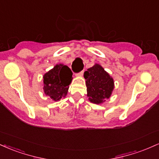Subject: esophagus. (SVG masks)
<instances>
[{"mask_svg": "<svg viewBox=\"0 0 159 159\" xmlns=\"http://www.w3.org/2000/svg\"><path fill=\"white\" fill-rule=\"evenodd\" d=\"M84 71L82 70L81 72H79V73H78V75H79V76H82V75H84Z\"/></svg>", "mask_w": 159, "mask_h": 159, "instance_id": "1", "label": "esophagus"}]
</instances>
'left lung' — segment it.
<instances>
[{"instance_id":"left-lung-1","label":"left lung","mask_w":159,"mask_h":159,"mask_svg":"<svg viewBox=\"0 0 159 159\" xmlns=\"http://www.w3.org/2000/svg\"><path fill=\"white\" fill-rule=\"evenodd\" d=\"M87 96L92 103L101 104L110 98L114 88V79L103 67L95 64L84 72Z\"/></svg>"}]
</instances>
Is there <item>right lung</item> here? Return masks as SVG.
Wrapping results in <instances>:
<instances>
[{"label": "right lung", "instance_id": "add662e5", "mask_svg": "<svg viewBox=\"0 0 159 159\" xmlns=\"http://www.w3.org/2000/svg\"><path fill=\"white\" fill-rule=\"evenodd\" d=\"M72 80V72L67 66L57 64L43 75V90L54 101H59L68 93Z\"/></svg>", "mask_w": 159, "mask_h": 159}]
</instances>
